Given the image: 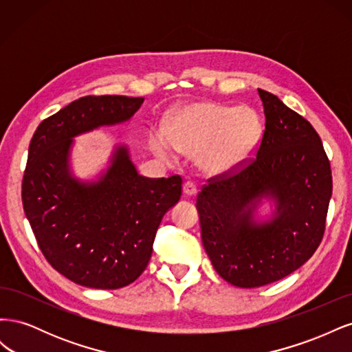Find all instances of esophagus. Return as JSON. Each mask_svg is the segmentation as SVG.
<instances>
[{
    "mask_svg": "<svg viewBox=\"0 0 352 352\" xmlns=\"http://www.w3.org/2000/svg\"><path fill=\"white\" fill-rule=\"evenodd\" d=\"M184 194L186 197H194L197 195V186L192 182H185L184 184Z\"/></svg>",
    "mask_w": 352,
    "mask_h": 352,
    "instance_id": "esophagus-1",
    "label": "esophagus"
}]
</instances>
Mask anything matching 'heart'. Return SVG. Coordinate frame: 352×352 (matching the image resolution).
<instances>
[{
	"label": "heart",
	"mask_w": 352,
	"mask_h": 352,
	"mask_svg": "<svg viewBox=\"0 0 352 352\" xmlns=\"http://www.w3.org/2000/svg\"><path fill=\"white\" fill-rule=\"evenodd\" d=\"M263 136V122L251 107H230L219 102H194L177 110L166 129L151 133L153 151L173 160L180 151L198 154L207 175L236 172L248 163Z\"/></svg>",
	"instance_id": "1"
}]
</instances>
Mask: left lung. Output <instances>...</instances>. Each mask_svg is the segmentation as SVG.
I'll use <instances>...</instances> for the list:
<instances>
[{"mask_svg": "<svg viewBox=\"0 0 352 352\" xmlns=\"http://www.w3.org/2000/svg\"><path fill=\"white\" fill-rule=\"evenodd\" d=\"M265 131L257 157L197 198L201 238L226 282L258 287L310 260L322 242L332 173L320 136L302 116L258 89ZM267 204L269 213H261Z\"/></svg>", "mask_w": 352, "mask_h": 352, "instance_id": "left-lung-1", "label": "left lung"}]
</instances>
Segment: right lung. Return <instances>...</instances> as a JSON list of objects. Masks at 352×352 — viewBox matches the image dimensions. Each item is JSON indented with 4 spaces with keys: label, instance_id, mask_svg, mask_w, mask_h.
<instances>
[{
    "label": "right lung",
    "instance_id": "obj_1",
    "mask_svg": "<svg viewBox=\"0 0 352 352\" xmlns=\"http://www.w3.org/2000/svg\"><path fill=\"white\" fill-rule=\"evenodd\" d=\"M142 102L122 95L83 97L42 122L30 141L25 214L48 263L78 285L119 289L140 278L163 216L182 195L177 175L138 173L123 142L114 144L95 176L74 173V138L129 122Z\"/></svg>",
    "mask_w": 352,
    "mask_h": 352
}]
</instances>
